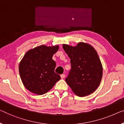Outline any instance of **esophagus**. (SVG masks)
<instances>
[{
	"instance_id": "34e87169",
	"label": "esophagus",
	"mask_w": 124,
	"mask_h": 124,
	"mask_svg": "<svg viewBox=\"0 0 124 124\" xmlns=\"http://www.w3.org/2000/svg\"><path fill=\"white\" fill-rule=\"evenodd\" d=\"M61 77L62 78H64V77H65V75H64V74H62V75H61Z\"/></svg>"
}]
</instances>
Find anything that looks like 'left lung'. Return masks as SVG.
Masks as SVG:
<instances>
[{"instance_id": "1", "label": "left lung", "mask_w": 124, "mask_h": 124, "mask_svg": "<svg viewBox=\"0 0 124 124\" xmlns=\"http://www.w3.org/2000/svg\"><path fill=\"white\" fill-rule=\"evenodd\" d=\"M71 59V68L66 82L76 95H90L99 87L102 77V64L95 49L89 44L79 43L76 47L63 44Z\"/></svg>"}]
</instances>
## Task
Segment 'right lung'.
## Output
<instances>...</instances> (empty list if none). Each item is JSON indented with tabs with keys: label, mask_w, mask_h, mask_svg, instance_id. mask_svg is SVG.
I'll list each match as a JSON object with an SVG mask.
<instances>
[{
	"label": "right lung",
	"mask_w": 124,
	"mask_h": 124,
	"mask_svg": "<svg viewBox=\"0 0 124 124\" xmlns=\"http://www.w3.org/2000/svg\"><path fill=\"white\" fill-rule=\"evenodd\" d=\"M58 49V46L42 45L25 53L19 63V72L24 86L29 91L43 95L60 80V76L54 72L56 63L52 60Z\"/></svg>",
	"instance_id": "add662e5"
}]
</instances>
